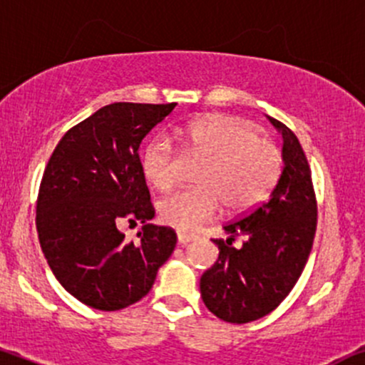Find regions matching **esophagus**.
<instances>
[{
	"mask_svg": "<svg viewBox=\"0 0 365 365\" xmlns=\"http://www.w3.org/2000/svg\"><path fill=\"white\" fill-rule=\"evenodd\" d=\"M192 241H195V235L192 234H183V232H178V244H182V246H185V244H189Z\"/></svg>",
	"mask_w": 365,
	"mask_h": 365,
	"instance_id": "34e87169",
	"label": "esophagus"
}]
</instances>
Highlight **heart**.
<instances>
[{"instance_id":"b5f03b06","label":"heart","mask_w":365,"mask_h":365,"mask_svg":"<svg viewBox=\"0 0 365 365\" xmlns=\"http://www.w3.org/2000/svg\"><path fill=\"white\" fill-rule=\"evenodd\" d=\"M175 137L190 154L204 159L199 187L176 192L158 206L164 225L180 232L197 230L222 211L223 204L230 213L255 207L270 194L282 170L279 147L259 138L258 128L242 118L206 115L176 128ZM142 170L155 190L173 189L178 154L171 140L155 137L147 143Z\"/></svg>"}]
</instances>
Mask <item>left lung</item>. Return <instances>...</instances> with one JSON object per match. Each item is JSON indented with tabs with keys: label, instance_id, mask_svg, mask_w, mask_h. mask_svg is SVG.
I'll return each mask as SVG.
<instances>
[{
	"label": "left lung",
	"instance_id": "1",
	"mask_svg": "<svg viewBox=\"0 0 365 365\" xmlns=\"http://www.w3.org/2000/svg\"><path fill=\"white\" fill-rule=\"evenodd\" d=\"M268 119L282 135L284 168L277 183L265 202L223 227L227 241H213L218 259L201 277L204 305L232 324L262 319L280 305L305 268L317 228L305 152L286 124ZM239 235L245 242L234 248Z\"/></svg>",
	"mask_w": 365,
	"mask_h": 365
}]
</instances>
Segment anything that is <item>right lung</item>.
<instances>
[{
	"mask_svg": "<svg viewBox=\"0 0 365 365\" xmlns=\"http://www.w3.org/2000/svg\"><path fill=\"white\" fill-rule=\"evenodd\" d=\"M176 103L115 102L63 135L39 187L36 227L63 289L103 312L126 308L150 291L175 250L173 228L149 223L154 207L138 147ZM142 221L137 243L117 228Z\"/></svg>",
	"mask_w": 365,
	"mask_h": 365,
	"instance_id": "right-lung-1",
	"label": "right lung"
}]
</instances>
